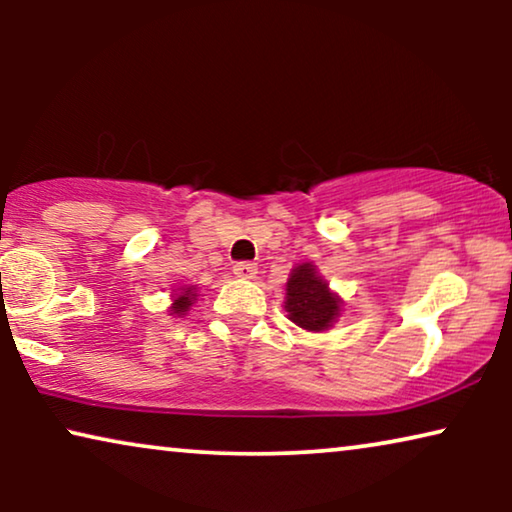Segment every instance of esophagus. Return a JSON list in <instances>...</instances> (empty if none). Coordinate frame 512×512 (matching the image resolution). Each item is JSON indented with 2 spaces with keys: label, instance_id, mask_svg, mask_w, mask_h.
I'll use <instances>...</instances> for the list:
<instances>
[{
  "label": "esophagus",
  "instance_id": "1",
  "mask_svg": "<svg viewBox=\"0 0 512 512\" xmlns=\"http://www.w3.org/2000/svg\"><path fill=\"white\" fill-rule=\"evenodd\" d=\"M256 270H258L256 263H251V261H240V263L233 265L235 277H240V279H254Z\"/></svg>",
  "mask_w": 512,
  "mask_h": 512
}]
</instances>
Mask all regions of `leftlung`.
Returning a JSON list of instances; mask_svg holds the SVG:
<instances>
[{"label": "left lung", "mask_w": 512, "mask_h": 512, "mask_svg": "<svg viewBox=\"0 0 512 512\" xmlns=\"http://www.w3.org/2000/svg\"><path fill=\"white\" fill-rule=\"evenodd\" d=\"M286 312L305 331H326L340 314V300L328 291L312 263L298 265L286 284Z\"/></svg>", "instance_id": "obj_1"}]
</instances>
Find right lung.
Returning a JSON list of instances; mask_svg holds the SVG:
<instances>
[{
    "label": "right lung",
    "mask_w": 512,
    "mask_h": 512,
    "mask_svg": "<svg viewBox=\"0 0 512 512\" xmlns=\"http://www.w3.org/2000/svg\"><path fill=\"white\" fill-rule=\"evenodd\" d=\"M193 300H195V293L188 289V291H184L181 293V296H177V300H174L172 303V312L174 314H184V312H188V307L193 305Z\"/></svg>",
    "instance_id": "obj_1"
}]
</instances>
